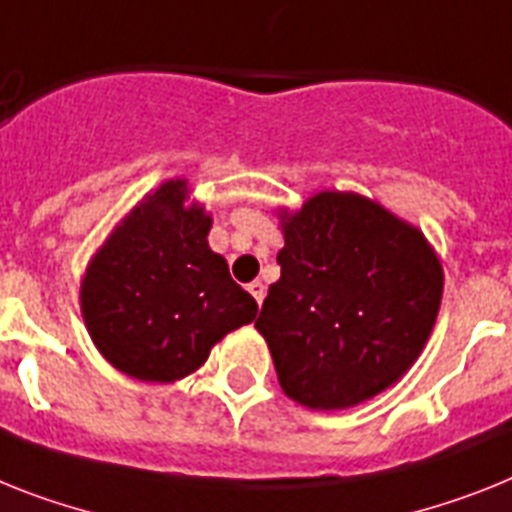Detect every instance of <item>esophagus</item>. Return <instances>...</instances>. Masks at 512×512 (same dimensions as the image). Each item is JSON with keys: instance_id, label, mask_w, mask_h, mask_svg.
<instances>
[{"instance_id": "obj_1", "label": "esophagus", "mask_w": 512, "mask_h": 512, "mask_svg": "<svg viewBox=\"0 0 512 512\" xmlns=\"http://www.w3.org/2000/svg\"><path fill=\"white\" fill-rule=\"evenodd\" d=\"M247 289H249V294L255 296L257 304H263V299H265V283L263 281H252Z\"/></svg>"}]
</instances>
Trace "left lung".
I'll return each mask as SVG.
<instances>
[{"label":"left lung","mask_w":512,"mask_h":512,"mask_svg":"<svg viewBox=\"0 0 512 512\" xmlns=\"http://www.w3.org/2000/svg\"><path fill=\"white\" fill-rule=\"evenodd\" d=\"M281 278L255 328L283 393L341 411L395 385L419 359L442 302V263L422 231L356 192L278 210Z\"/></svg>","instance_id":"8db88e82"}]
</instances>
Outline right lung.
Here are the masks:
<instances>
[{"label":"right lung","instance_id":"obj_1","mask_svg":"<svg viewBox=\"0 0 512 512\" xmlns=\"http://www.w3.org/2000/svg\"><path fill=\"white\" fill-rule=\"evenodd\" d=\"M213 218L187 179L145 195L90 257L80 312L111 367L143 382H174L255 320L257 302L208 244Z\"/></svg>","mask_w":512,"mask_h":512}]
</instances>
